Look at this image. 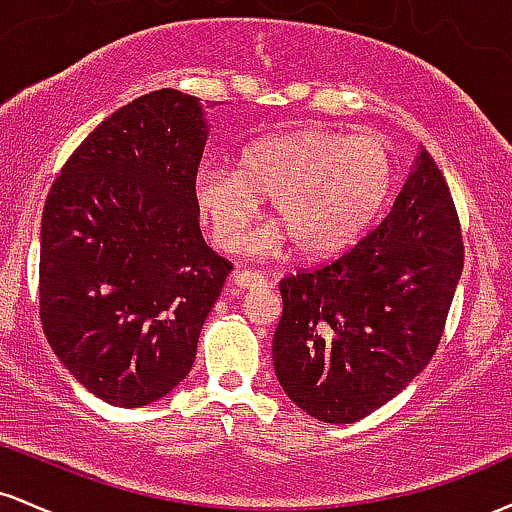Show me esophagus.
I'll return each mask as SVG.
<instances>
[{
    "label": "esophagus",
    "instance_id": "1",
    "mask_svg": "<svg viewBox=\"0 0 512 512\" xmlns=\"http://www.w3.org/2000/svg\"><path fill=\"white\" fill-rule=\"evenodd\" d=\"M264 274L260 272H252V269H236L233 272V284L238 286V289H260L264 286Z\"/></svg>",
    "mask_w": 512,
    "mask_h": 512
}]
</instances>
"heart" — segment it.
<instances>
[{"label":"heart","instance_id":"heart-1","mask_svg":"<svg viewBox=\"0 0 512 512\" xmlns=\"http://www.w3.org/2000/svg\"><path fill=\"white\" fill-rule=\"evenodd\" d=\"M395 154L380 134L293 129L245 146L238 170L202 166L195 202L223 250H238L257 219L260 197L276 223L257 248L296 240L305 257L337 255L356 243L390 199Z\"/></svg>","mask_w":512,"mask_h":512}]
</instances>
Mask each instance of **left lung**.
<instances>
[{
    "label": "left lung",
    "instance_id": "obj_1",
    "mask_svg": "<svg viewBox=\"0 0 512 512\" xmlns=\"http://www.w3.org/2000/svg\"><path fill=\"white\" fill-rule=\"evenodd\" d=\"M464 262L448 182L426 149L378 228L327 267L279 284V385L325 424H354L436 354Z\"/></svg>",
    "mask_w": 512,
    "mask_h": 512
}]
</instances>
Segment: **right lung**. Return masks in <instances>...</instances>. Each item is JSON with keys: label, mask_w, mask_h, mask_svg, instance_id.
Segmentation results:
<instances>
[{"label": "right lung", "mask_w": 512, "mask_h": 512, "mask_svg": "<svg viewBox=\"0 0 512 512\" xmlns=\"http://www.w3.org/2000/svg\"><path fill=\"white\" fill-rule=\"evenodd\" d=\"M216 105L175 88L122 105L45 202V337L74 380L115 407H144L185 380L231 272L204 243L195 202Z\"/></svg>", "instance_id": "add662e5"}]
</instances>
